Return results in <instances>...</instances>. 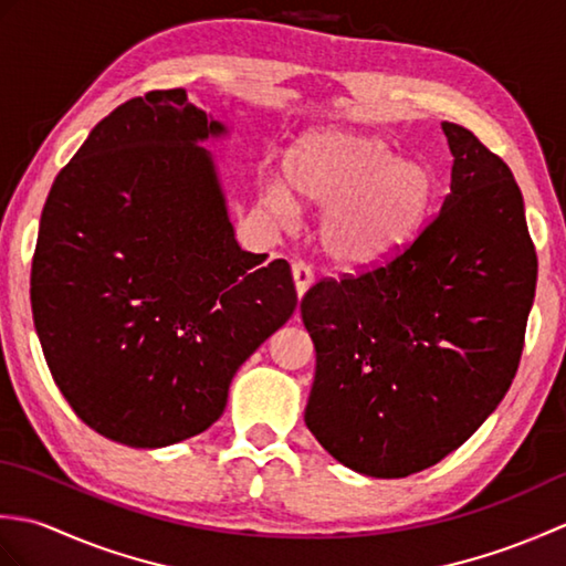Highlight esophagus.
<instances>
[{
  "label": "esophagus",
  "instance_id": "34e87169",
  "mask_svg": "<svg viewBox=\"0 0 566 566\" xmlns=\"http://www.w3.org/2000/svg\"><path fill=\"white\" fill-rule=\"evenodd\" d=\"M292 274H294V286H296V296L302 298L306 290L314 284V270L308 268L306 262H294L292 264Z\"/></svg>",
  "mask_w": 566,
  "mask_h": 566
}]
</instances>
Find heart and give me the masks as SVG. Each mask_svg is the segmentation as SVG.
<instances>
[{
    "label": "heart",
    "mask_w": 566,
    "mask_h": 566,
    "mask_svg": "<svg viewBox=\"0 0 566 566\" xmlns=\"http://www.w3.org/2000/svg\"><path fill=\"white\" fill-rule=\"evenodd\" d=\"M284 182L260 189L262 207L292 219L298 201L326 209L323 245L345 264L394 258L423 231L430 211V177L411 160H396L375 136L323 128L286 150Z\"/></svg>",
    "instance_id": "obj_1"
}]
</instances>
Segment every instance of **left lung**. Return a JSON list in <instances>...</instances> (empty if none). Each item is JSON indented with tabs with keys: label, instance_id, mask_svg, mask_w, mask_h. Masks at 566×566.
Segmentation results:
<instances>
[{
	"label": "left lung",
	"instance_id": "8db88e82",
	"mask_svg": "<svg viewBox=\"0 0 566 566\" xmlns=\"http://www.w3.org/2000/svg\"><path fill=\"white\" fill-rule=\"evenodd\" d=\"M442 130L450 195L413 243L302 298L316 347L304 420L367 476L438 464L484 423L521 365L537 282L523 195L472 130Z\"/></svg>",
	"mask_w": 566,
	"mask_h": 566
}]
</instances>
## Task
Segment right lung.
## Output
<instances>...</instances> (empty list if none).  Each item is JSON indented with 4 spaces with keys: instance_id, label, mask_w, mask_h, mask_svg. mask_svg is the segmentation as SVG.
<instances>
[{
    "instance_id": "1",
    "label": "right lung",
    "mask_w": 566,
    "mask_h": 566,
    "mask_svg": "<svg viewBox=\"0 0 566 566\" xmlns=\"http://www.w3.org/2000/svg\"><path fill=\"white\" fill-rule=\"evenodd\" d=\"M223 124L153 90L92 128L45 199L31 308L72 411L128 448L221 418L238 367L296 308L286 260L240 250L209 150Z\"/></svg>"
}]
</instances>
